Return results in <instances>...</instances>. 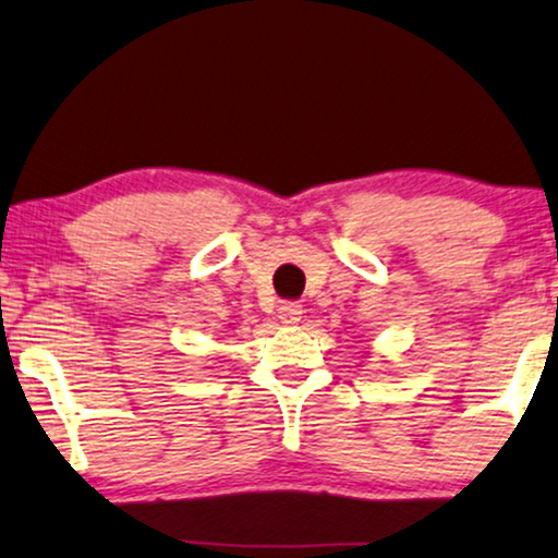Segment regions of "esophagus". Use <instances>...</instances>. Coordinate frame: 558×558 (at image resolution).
I'll return each instance as SVG.
<instances>
[{
  "label": "esophagus",
  "mask_w": 558,
  "mask_h": 558,
  "mask_svg": "<svg viewBox=\"0 0 558 558\" xmlns=\"http://www.w3.org/2000/svg\"><path fill=\"white\" fill-rule=\"evenodd\" d=\"M301 316H303V306H301V303L288 301V303H283V306L278 308V319L283 322V324H288V327H293V324H299Z\"/></svg>",
  "instance_id": "34e87169"
}]
</instances>
